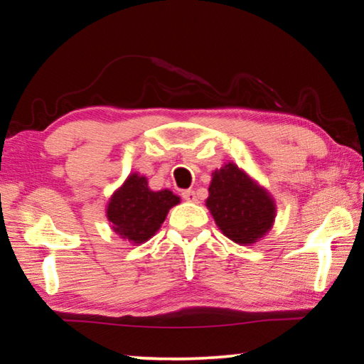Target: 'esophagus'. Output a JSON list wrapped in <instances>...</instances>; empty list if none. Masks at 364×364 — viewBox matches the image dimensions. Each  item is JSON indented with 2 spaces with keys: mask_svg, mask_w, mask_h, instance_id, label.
<instances>
[{
  "mask_svg": "<svg viewBox=\"0 0 364 364\" xmlns=\"http://www.w3.org/2000/svg\"><path fill=\"white\" fill-rule=\"evenodd\" d=\"M181 197H183L184 200H188V202H196L197 200L196 191H193V189H184L183 193H181Z\"/></svg>",
  "mask_w": 364,
  "mask_h": 364,
  "instance_id": "esophagus-1",
  "label": "esophagus"
}]
</instances>
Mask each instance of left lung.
<instances>
[{
    "mask_svg": "<svg viewBox=\"0 0 364 364\" xmlns=\"http://www.w3.org/2000/svg\"><path fill=\"white\" fill-rule=\"evenodd\" d=\"M205 205L220 231L241 245L260 241L276 218L273 196L234 162L212 173Z\"/></svg>",
    "mask_w": 364,
    "mask_h": 364,
    "instance_id": "1",
    "label": "left lung"
}]
</instances>
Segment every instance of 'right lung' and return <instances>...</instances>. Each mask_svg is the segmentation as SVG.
I'll return each mask as SVG.
<instances>
[{"instance_id":"1","label":"right lung","mask_w":364,"mask_h":364,"mask_svg":"<svg viewBox=\"0 0 364 364\" xmlns=\"http://www.w3.org/2000/svg\"><path fill=\"white\" fill-rule=\"evenodd\" d=\"M180 197L168 189L152 191L147 178L132 173L110 196L106 217L115 234L133 245L144 244L156 234Z\"/></svg>"}]
</instances>
